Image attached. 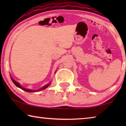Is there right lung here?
Masks as SVG:
<instances>
[{"instance_id": "right-lung-1", "label": "right lung", "mask_w": 126, "mask_h": 126, "mask_svg": "<svg viewBox=\"0 0 126 126\" xmlns=\"http://www.w3.org/2000/svg\"><path fill=\"white\" fill-rule=\"evenodd\" d=\"M10 78H11L12 82L14 83V84L15 85H16V86L17 87H18V88L22 89V90H23V91L27 92H39V91H40L44 90V89H45L46 88H47V87H48L49 86V85L50 84V82H50L49 83H48L47 84L45 85V86H44L43 87H42V88H39V89H37V90H34V89H28V88H24V87H23L22 86H21V85H20L19 83H18V82H16V81L14 80L13 79V78H12L11 76H10Z\"/></svg>"}]
</instances>
